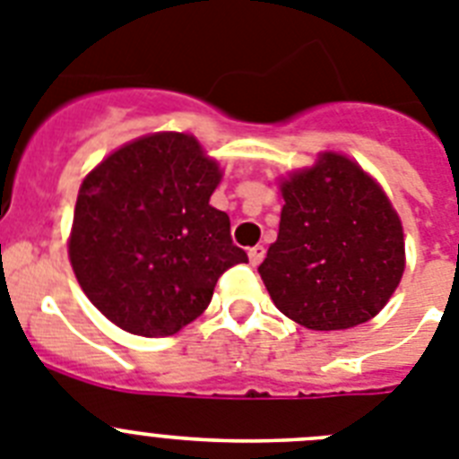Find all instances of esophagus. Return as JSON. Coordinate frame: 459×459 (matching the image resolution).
Masks as SVG:
<instances>
[{"mask_svg": "<svg viewBox=\"0 0 459 459\" xmlns=\"http://www.w3.org/2000/svg\"><path fill=\"white\" fill-rule=\"evenodd\" d=\"M264 256H265L264 245H256V247L249 249V264H252V265H259L261 261H264Z\"/></svg>", "mask_w": 459, "mask_h": 459, "instance_id": "34e87169", "label": "esophagus"}]
</instances>
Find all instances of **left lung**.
<instances>
[{"mask_svg":"<svg viewBox=\"0 0 459 459\" xmlns=\"http://www.w3.org/2000/svg\"><path fill=\"white\" fill-rule=\"evenodd\" d=\"M280 233L259 275L280 313L315 331L364 325L403 275V230L359 165L325 153L282 184Z\"/></svg>","mask_w":459,"mask_h":459,"instance_id":"8db88e82","label":"left lung"}]
</instances>
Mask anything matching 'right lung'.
Listing matches in <instances>:
<instances>
[{
    "mask_svg": "<svg viewBox=\"0 0 459 459\" xmlns=\"http://www.w3.org/2000/svg\"><path fill=\"white\" fill-rule=\"evenodd\" d=\"M221 172L184 133L121 146L83 179L69 261L100 313L137 336H172L205 313L223 273L247 264L210 205Z\"/></svg>",
    "mask_w": 459,
    "mask_h": 459,
    "instance_id": "add662e5",
    "label": "right lung"
}]
</instances>
